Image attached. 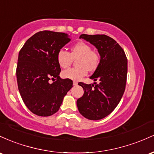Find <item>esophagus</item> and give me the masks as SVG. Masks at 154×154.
Instances as JSON below:
<instances>
[{
	"instance_id": "34e87169",
	"label": "esophagus",
	"mask_w": 154,
	"mask_h": 154,
	"mask_svg": "<svg viewBox=\"0 0 154 154\" xmlns=\"http://www.w3.org/2000/svg\"><path fill=\"white\" fill-rule=\"evenodd\" d=\"M72 83H73V85H75V86L78 85V82H75V81H74V82H72Z\"/></svg>"
}]
</instances>
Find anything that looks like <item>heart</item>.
I'll return each mask as SVG.
<instances>
[{"label": "heart", "mask_w": 154, "mask_h": 154, "mask_svg": "<svg viewBox=\"0 0 154 154\" xmlns=\"http://www.w3.org/2000/svg\"><path fill=\"white\" fill-rule=\"evenodd\" d=\"M76 60V67L70 68L62 72L64 79L80 80L85 76L88 70L93 71L97 68L100 63V55L92 50L90 45L84 42H79L72 46L70 53L60 49L57 55L58 65L61 68H66L70 65L73 59Z\"/></svg>", "instance_id": "1"}]
</instances>
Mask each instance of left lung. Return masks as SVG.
Listing matches in <instances>:
<instances>
[{
	"instance_id": "left-lung-1",
	"label": "left lung",
	"mask_w": 154,
	"mask_h": 154,
	"mask_svg": "<svg viewBox=\"0 0 154 154\" xmlns=\"http://www.w3.org/2000/svg\"><path fill=\"white\" fill-rule=\"evenodd\" d=\"M79 38L95 46L100 60L90 76L91 79L99 83H79L84 93L77 100V107L85 118L100 120L115 109L123 96L127 82V59L123 49L109 36L82 34Z\"/></svg>"
}]
</instances>
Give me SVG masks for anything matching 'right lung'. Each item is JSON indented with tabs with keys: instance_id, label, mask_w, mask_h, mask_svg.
Segmentation results:
<instances>
[{
	"instance_id": "obj_1",
	"label": "right lung",
	"mask_w": 154,
	"mask_h": 154,
	"mask_svg": "<svg viewBox=\"0 0 154 154\" xmlns=\"http://www.w3.org/2000/svg\"><path fill=\"white\" fill-rule=\"evenodd\" d=\"M70 41L64 32L40 31L20 51L16 71L18 89L24 103L34 114L49 116L57 112L72 87V80L59 75L61 68L57 60L58 51Z\"/></svg>"
}]
</instances>
